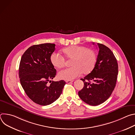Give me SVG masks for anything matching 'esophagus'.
Listing matches in <instances>:
<instances>
[{"mask_svg":"<svg viewBox=\"0 0 135 135\" xmlns=\"http://www.w3.org/2000/svg\"><path fill=\"white\" fill-rule=\"evenodd\" d=\"M74 81H66V83H68V84H70V83H71L72 82H73Z\"/></svg>","mask_w":135,"mask_h":135,"instance_id":"obj_1","label":"esophagus"}]
</instances>
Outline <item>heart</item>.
Wrapping results in <instances>:
<instances>
[{"label": "heart", "instance_id": "1", "mask_svg": "<svg viewBox=\"0 0 135 135\" xmlns=\"http://www.w3.org/2000/svg\"><path fill=\"white\" fill-rule=\"evenodd\" d=\"M64 57L58 53H53L50 56V62L55 68L64 67L65 59L71 60L69 68L58 73V78L61 80L71 81L82 73L87 75L94 69L97 60L95 52L83 46L72 45L62 50Z\"/></svg>", "mask_w": 135, "mask_h": 135}]
</instances>
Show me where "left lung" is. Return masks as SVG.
Returning a JSON list of instances; mask_svg holds the SVG:
<instances>
[{"label":"left lung","mask_w":135,"mask_h":135,"mask_svg":"<svg viewBox=\"0 0 135 135\" xmlns=\"http://www.w3.org/2000/svg\"><path fill=\"white\" fill-rule=\"evenodd\" d=\"M97 45V62L93 70L81 79L84 86L78 93L84 102L91 106L100 105L108 99L116 85L118 74V64L112 51L102 44Z\"/></svg>","instance_id":"8db88e82"}]
</instances>
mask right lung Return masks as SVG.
<instances>
[{
    "mask_svg": "<svg viewBox=\"0 0 135 135\" xmlns=\"http://www.w3.org/2000/svg\"><path fill=\"white\" fill-rule=\"evenodd\" d=\"M55 46L44 43L30 46L22 55L19 66V78L26 93L34 103L42 106L58 99L66 84L64 80L51 81L56 75L50 59Z\"/></svg>",
    "mask_w": 135,
    "mask_h": 135,
    "instance_id": "right-lung-1",
    "label": "right lung"
}]
</instances>
